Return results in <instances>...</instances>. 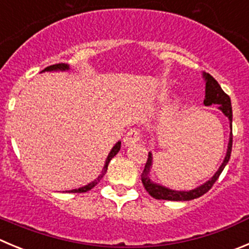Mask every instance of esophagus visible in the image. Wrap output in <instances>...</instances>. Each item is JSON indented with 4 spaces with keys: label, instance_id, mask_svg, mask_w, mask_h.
I'll return each instance as SVG.
<instances>
[{
    "label": "esophagus",
    "instance_id": "34e87169",
    "mask_svg": "<svg viewBox=\"0 0 249 249\" xmlns=\"http://www.w3.org/2000/svg\"><path fill=\"white\" fill-rule=\"evenodd\" d=\"M141 138H142V135H141L140 130L136 129V127H132V129H130L129 131H127L126 135H125L124 143L126 146L134 145V143L139 142V141L141 140Z\"/></svg>",
    "mask_w": 249,
    "mask_h": 249
}]
</instances>
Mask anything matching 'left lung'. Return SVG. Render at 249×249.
<instances>
[{
	"label": "left lung",
	"instance_id": "left-lung-1",
	"mask_svg": "<svg viewBox=\"0 0 249 249\" xmlns=\"http://www.w3.org/2000/svg\"><path fill=\"white\" fill-rule=\"evenodd\" d=\"M204 77H205V99H204V104L205 106H211V104H217L220 108V110L229 118L230 123H232V107H231V99H230L229 94L222 90L221 86L217 83V81L209 73H204ZM231 130H232V124H231ZM232 151V131L231 135H230V142L229 147H227V153L226 157H225L224 162H222L221 167L219 168V171L216 172L215 176L211 178L210 180H208L206 183H204L200 187L195 188V189L189 190V192H176V190H171L168 188H164L162 185L155 184V183L151 182L150 179V168L151 163H152V155L148 153L147 161H146L145 168H143L142 173H141V180H142V184L145 187L146 192L155 199H162V200H173V201H185V200H193V199H196L201 195H204L205 193H208L209 190L213 188V183L217 180V178L220 177L221 172L224 171L225 166L229 162L230 156H231Z\"/></svg>",
	"mask_w": 249,
	"mask_h": 249
}]
</instances>
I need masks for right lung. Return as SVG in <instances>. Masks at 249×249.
Returning a JSON list of instances; mask_svg holds the SVG:
<instances>
[{"label": "right lung", "mask_w": 249, "mask_h": 249, "mask_svg": "<svg viewBox=\"0 0 249 249\" xmlns=\"http://www.w3.org/2000/svg\"><path fill=\"white\" fill-rule=\"evenodd\" d=\"M67 69H69V66H67V65H65V64H55V65H51V66H48L45 70H44V71H53V70H67ZM120 145H122V142H118V143H115V146H114L113 148H111V151H110V152H109L108 157H107V161H106V164H104L103 172H102V174H101V176H99L98 178H97L96 180H93L92 183H89V184L85 185V187H82V188H78V189L70 190V193H86V192H88V190L92 189L93 187H96V185L98 184L99 180H101L102 178H103V176H104V173H106V172H107V169H108V164H109V162H110V160L113 159V157L115 156V155H117L118 152H119Z\"/></svg>", "instance_id": "1"}]
</instances>
